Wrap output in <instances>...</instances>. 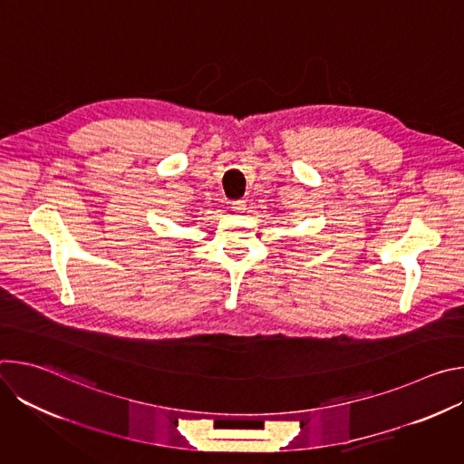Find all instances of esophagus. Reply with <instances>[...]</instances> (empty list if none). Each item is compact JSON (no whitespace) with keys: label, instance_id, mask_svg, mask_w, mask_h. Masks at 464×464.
I'll return each mask as SVG.
<instances>
[{"label":"esophagus","instance_id":"obj_1","mask_svg":"<svg viewBox=\"0 0 464 464\" xmlns=\"http://www.w3.org/2000/svg\"><path fill=\"white\" fill-rule=\"evenodd\" d=\"M231 206H233V211H235V213H242V211L246 209V202H244V200H237V202H233Z\"/></svg>","mask_w":464,"mask_h":464}]
</instances>
